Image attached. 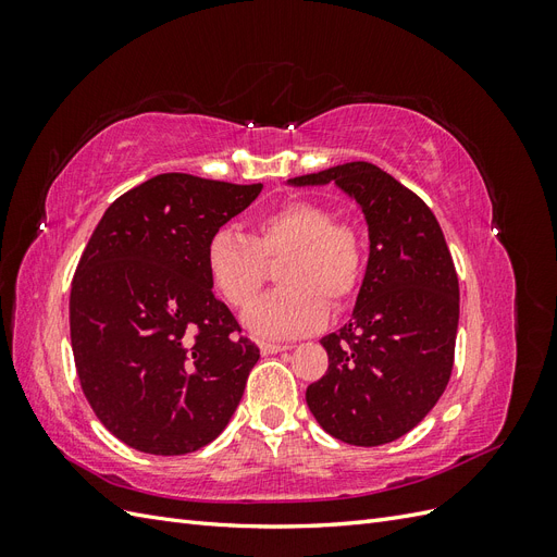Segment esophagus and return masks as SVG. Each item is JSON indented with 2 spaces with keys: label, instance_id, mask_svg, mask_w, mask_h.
I'll list each match as a JSON object with an SVG mask.
<instances>
[{
  "label": "esophagus",
  "instance_id": "esophagus-1",
  "mask_svg": "<svg viewBox=\"0 0 557 557\" xmlns=\"http://www.w3.org/2000/svg\"><path fill=\"white\" fill-rule=\"evenodd\" d=\"M290 346L288 344H272V342H262L260 344V350L262 356H274V352H281V350H288Z\"/></svg>",
  "mask_w": 557,
  "mask_h": 557
}]
</instances>
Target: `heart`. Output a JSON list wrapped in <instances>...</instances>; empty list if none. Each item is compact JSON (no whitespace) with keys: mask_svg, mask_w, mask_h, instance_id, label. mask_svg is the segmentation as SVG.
I'll list each match as a JSON object with an SVG mask.
<instances>
[{"mask_svg":"<svg viewBox=\"0 0 557 557\" xmlns=\"http://www.w3.org/2000/svg\"><path fill=\"white\" fill-rule=\"evenodd\" d=\"M281 262L283 290L258 301L244 325L262 339H293L325 325L327 307L342 309L362 276V239L350 223L315 201L297 199L260 215L252 234L223 227L207 244L213 293L246 311L258 299L267 262Z\"/></svg>","mask_w":557,"mask_h":557,"instance_id":"heart-1","label":"heart"}]
</instances>
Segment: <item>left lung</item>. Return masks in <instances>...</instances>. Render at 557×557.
Masks as SVG:
<instances>
[{"label":"left lung","mask_w":557,"mask_h":557,"mask_svg":"<svg viewBox=\"0 0 557 557\" xmlns=\"http://www.w3.org/2000/svg\"><path fill=\"white\" fill-rule=\"evenodd\" d=\"M290 185L334 183L358 201L369 260L348 323L320 339L325 376L307 404L334 440L391 444L444 395L460 320L458 274L444 232L423 199L372 162H346Z\"/></svg>","instance_id":"left-lung-1"}]
</instances>
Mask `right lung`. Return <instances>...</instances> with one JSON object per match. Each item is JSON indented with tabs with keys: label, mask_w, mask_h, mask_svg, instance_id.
<instances>
[{
	"label": "right lung",
	"mask_w": 557,
	"mask_h": 557,
	"mask_svg": "<svg viewBox=\"0 0 557 557\" xmlns=\"http://www.w3.org/2000/svg\"><path fill=\"white\" fill-rule=\"evenodd\" d=\"M260 190L160 174L95 227L72 281V350L83 395L123 444L193 453L239 407L260 348L211 293L207 244Z\"/></svg>",
	"instance_id": "right-lung-1"
}]
</instances>
